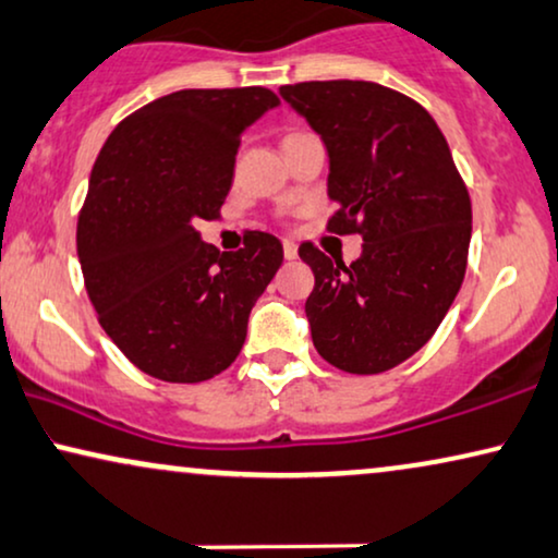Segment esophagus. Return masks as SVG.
<instances>
[{
  "mask_svg": "<svg viewBox=\"0 0 558 558\" xmlns=\"http://www.w3.org/2000/svg\"><path fill=\"white\" fill-rule=\"evenodd\" d=\"M284 258L287 262H294L296 258V245L292 241H284Z\"/></svg>",
  "mask_w": 558,
  "mask_h": 558,
  "instance_id": "esophagus-1",
  "label": "esophagus"
}]
</instances>
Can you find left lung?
<instances>
[{
  "label": "left lung",
  "mask_w": 558,
  "mask_h": 558,
  "mask_svg": "<svg viewBox=\"0 0 558 558\" xmlns=\"http://www.w3.org/2000/svg\"><path fill=\"white\" fill-rule=\"evenodd\" d=\"M281 99L328 150L332 233H361L356 262L313 243L305 302L313 343L351 374L387 372L421 351L459 294L472 241V202L436 120L374 82H302Z\"/></svg>",
  "instance_id": "left-lung-1"
}]
</instances>
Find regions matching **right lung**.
I'll return each instance as SVG.
<instances>
[{
  "mask_svg": "<svg viewBox=\"0 0 558 558\" xmlns=\"http://www.w3.org/2000/svg\"><path fill=\"white\" fill-rule=\"evenodd\" d=\"M277 105L264 86L173 92L122 120L99 150L78 262L99 325L156 379L194 385L226 372L284 262L262 230L220 253L194 228L220 213L241 135Z\"/></svg>",
  "mask_w": 558,
  "mask_h": 558,
  "instance_id": "obj_1",
  "label": "right lung"
}]
</instances>
